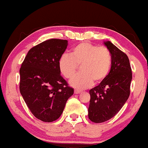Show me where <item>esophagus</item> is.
Returning a JSON list of instances; mask_svg holds the SVG:
<instances>
[{"label": "esophagus", "instance_id": "obj_1", "mask_svg": "<svg viewBox=\"0 0 148 148\" xmlns=\"http://www.w3.org/2000/svg\"><path fill=\"white\" fill-rule=\"evenodd\" d=\"M79 93H81V91H79L78 89H75L74 90V94H78Z\"/></svg>", "mask_w": 148, "mask_h": 148}]
</instances>
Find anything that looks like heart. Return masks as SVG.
Returning <instances> with one entry per match:
<instances>
[{
    "label": "heart",
    "instance_id": "obj_1",
    "mask_svg": "<svg viewBox=\"0 0 148 148\" xmlns=\"http://www.w3.org/2000/svg\"><path fill=\"white\" fill-rule=\"evenodd\" d=\"M111 64V54L108 48L87 42L79 43L73 48L71 54H63L59 60L60 72L66 79L72 78L81 66L82 74L70 81V84L78 89L103 82L109 74Z\"/></svg>",
    "mask_w": 148,
    "mask_h": 148
}]
</instances>
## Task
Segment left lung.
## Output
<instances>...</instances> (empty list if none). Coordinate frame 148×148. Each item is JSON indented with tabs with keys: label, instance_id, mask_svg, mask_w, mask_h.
<instances>
[{
	"label": "left lung",
	"instance_id": "obj_1",
	"mask_svg": "<svg viewBox=\"0 0 148 148\" xmlns=\"http://www.w3.org/2000/svg\"><path fill=\"white\" fill-rule=\"evenodd\" d=\"M112 57L111 71L100 84L89 91L88 119L96 123L114 117L130 96L132 70L129 59L110 41L104 42Z\"/></svg>",
	"mask_w": 148,
	"mask_h": 148
}]
</instances>
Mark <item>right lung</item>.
<instances>
[{
	"label": "right lung",
	"instance_id": "right-lung-1",
	"mask_svg": "<svg viewBox=\"0 0 148 148\" xmlns=\"http://www.w3.org/2000/svg\"><path fill=\"white\" fill-rule=\"evenodd\" d=\"M67 40L49 39L31 48L20 69V91L37 119L52 122L60 117L74 89L60 75L59 60Z\"/></svg>",
	"mask_w": 148,
	"mask_h": 148
}]
</instances>
